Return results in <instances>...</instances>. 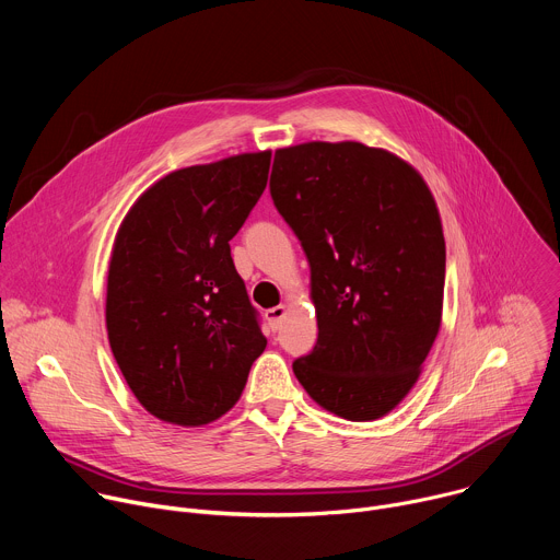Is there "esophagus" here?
I'll list each match as a JSON object with an SVG mask.
<instances>
[{"instance_id":"obj_1","label":"esophagus","mask_w":560,"mask_h":560,"mask_svg":"<svg viewBox=\"0 0 560 560\" xmlns=\"http://www.w3.org/2000/svg\"><path fill=\"white\" fill-rule=\"evenodd\" d=\"M283 316H285V307H283V305H277V307L266 310V318H268V326H270L272 332H277V330L281 328Z\"/></svg>"}]
</instances>
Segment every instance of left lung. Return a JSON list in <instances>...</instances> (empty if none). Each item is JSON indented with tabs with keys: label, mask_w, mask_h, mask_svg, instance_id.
<instances>
[{
	"label": "left lung",
	"mask_w": 560,
	"mask_h": 560,
	"mask_svg": "<svg viewBox=\"0 0 560 560\" xmlns=\"http://www.w3.org/2000/svg\"><path fill=\"white\" fill-rule=\"evenodd\" d=\"M270 197L310 264L318 337L292 370L318 406L374 421L410 392L439 335L445 238L401 159L357 141L275 152Z\"/></svg>",
	"instance_id": "left-lung-1"
}]
</instances>
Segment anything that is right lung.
<instances>
[{
  "instance_id": "add662e5",
  "label": "right lung",
  "mask_w": 560,
  "mask_h": 560,
  "mask_svg": "<svg viewBox=\"0 0 560 560\" xmlns=\"http://www.w3.org/2000/svg\"><path fill=\"white\" fill-rule=\"evenodd\" d=\"M270 152L175 171L126 214L110 257L106 328L137 401L156 419L225 415L266 350L230 238L266 190Z\"/></svg>"
}]
</instances>
